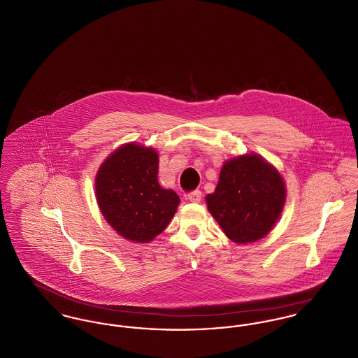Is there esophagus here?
Returning <instances> with one entry per match:
<instances>
[{"label":"esophagus","instance_id":"1","mask_svg":"<svg viewBox=\"0 0 358 358\" xmlns=\"http://www.w3.org/2000/svg\"><path fill=\"white\" fill-rule=\"evenodd\" d=\"M188 199H189V201H193V203H199L200 200H201V192L200 191H192V192L188 193Z\"/></svg>","mask_w":358,"mask_h":358}]
</instances>
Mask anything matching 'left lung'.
I'll return each mask as SVG.
<instances>
[{
    "label": "left lung",
    "instance_id": "left-lung-1",
    "mask_svg": "<svg viewBox=\"0 0 358 358\" xmlns=\"http://www.w3.org/2000/svg\"><path fill=\"white\" fill-rule=\"evenodd\" d=\"M286 199L280 174L259 155H243L222 166L215 192L207 194L210 213L234 243L263 238L275 224Z\"/></svg>",
    "mask_w": 358,
    "mask_h": 358
}]
</instances>
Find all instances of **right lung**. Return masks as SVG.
<instances>
[{"label": "right lung", "instance_id": "right-lung-1", "mask_svg": "<svg viewBox=\"0 0 358 358\" xmlns=\"http://www.w3.org/2000/svg\"><path fill=\"white\" fill-rule=\"evenodd\" d=\"M158 154L152 148L127 144L101 166L96 180L99 208L122 237L148 243L161 234L180 203L178 194L158 182Z\"/></svg>", "mask_w": 358, "mask_h": 358}]
</instances>
